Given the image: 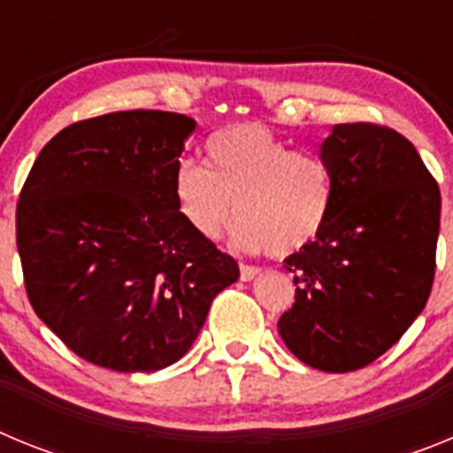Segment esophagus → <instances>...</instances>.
Listing matches in <instances>:
<instances>
[{
	"instance_id": "34e87169",
	"label": "esophagus",
	"mask_w": 453,
	"mask_h": 453,
	"mask_svg": "<svg viewBox=\"0 0 453 453\" xmlns=\"http://www.w3.org/2000/svg\"><path fill=\"white\" fill-rule=\"evenodd\" d=\"M261 274V267H256V265H240V279L242 281H251L254 276Z\"/></svg>"
}]
</instances>
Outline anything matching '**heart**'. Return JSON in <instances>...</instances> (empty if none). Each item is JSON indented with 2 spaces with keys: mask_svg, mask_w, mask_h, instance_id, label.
Returning <instances> with one entry per match:
<instances>
[{
  "mask_svg": "<svg viewBox=\"0 0 453 453\" xmlns=\"http://www.w3.org/2000/svg\"><path fill=\"white\" fill-rule=\"evenodd\" d=\"M206 167L181 161L172 195L188 229L219 240L234 213L235 245L290 256L322 234L334 206V174L322 156L292 150L261 124H234L203 145Z\"/></svg>",
  "mask_w": 453,
  "mask_h": 453,
  "instance_id": "b5f03b06",
  "label": "heart"
}]
</instances>
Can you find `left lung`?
<instances>
[{
  "instance_id": "obj_1",
  "label": "left lung",
  "mask_w": 453,
  "mask_h": 453,
  "mask_svg": "<svg viewBox=\"0 0 453 453\" xmlns=\"http://www.w3.org/2000/svg\"><path fill=\"white\" fill-rule=\"evenodd\" d=\"M319 156L334 174V206L322 234L286 258L297 290L279 334L306 365L354 372L426 306L440 188L418 150L381 124H335Z\"/></svg>"
}]
</instances>
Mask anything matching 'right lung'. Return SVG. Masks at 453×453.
Wrapping results in <instances>:
<instances>
[{"instance_id":"1","label":"right lung","mask_w":453,"mask_h":453,"mask_svg":"<svg viewBox=\"0 0 453 453\" xmlns=\"http://www.w3.org/2000/svg\"><path fill=\"white\" fill-rule=\"evenodd\" d=\"M195 119L119 111L65 127L19 192L15 229L35 315L83 361L177 363L238 263L188 229L172 177Z\"/></svg>"}]
</instances>
